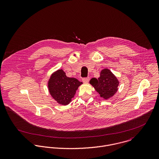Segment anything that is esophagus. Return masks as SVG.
Masks as SVG:
<instances>
[{"instance_id":"esophagus-1","label":"esophagus","mask_w":159,"mask_h":159,"mask_svg":"<svg viewBox=\"0 0 159 159\" xmlns=\"http://www.w3.org/2000/svg\"><path fill=\"white\" fill-rule=\"evenodd\" d=\"M89 80H90L89 77H86V78H83L82 79V81H83V82H84V83H88V82H89Z\"/></svg>"}]
</instances>
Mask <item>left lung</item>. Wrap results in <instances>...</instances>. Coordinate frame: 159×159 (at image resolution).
Listing matches in <instances>:
<instances>
[{
    "instance_id": "obj_1",
    "label": "left lung",
    "mask_w": 159,
    "mask_h": 159,
    "mask_svg": "<svg viewBox=\"0 0 159 159\" xmlns=\"http://www.w3.org/2000/svg\"><path fill=\"white\" fill-rule=\"evenodd\" d=\"M90 83L100 96L105 99L113 96L117 91L119 85V81L116 77L110 70L107 68L102 70L100 76L98 79L92 78Z\"/></svg>"
}]
</instances>
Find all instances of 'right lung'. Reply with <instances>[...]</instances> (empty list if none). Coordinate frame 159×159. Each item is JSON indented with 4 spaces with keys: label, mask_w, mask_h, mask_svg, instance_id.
I'll list each match as a JSON object with an SVG mask.
<instances>
[{
    "label": "right lung",
    "mask_w": 159,
    "mask_h": 159,
    "mask_svg": "<svg viewBox=\"0 0 159 159\" xmlns=\"http://www.w3.org/2000/svg\"><path fill=\"white\" fill-rule=\"evenodd\" d=\"M81 84L82 82L76 78L67 77L63 70H59L52 75L48 83V88L56 101L59 104L66 105L71 102Z\"/></svg>",
    "instance_id": "add662e5"
}]
</instances>
